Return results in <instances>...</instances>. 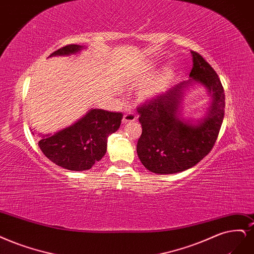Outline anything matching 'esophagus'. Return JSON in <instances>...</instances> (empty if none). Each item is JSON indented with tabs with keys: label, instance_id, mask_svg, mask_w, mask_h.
I'll return each instance as SVG.
<instances>
[{
	"label": "esophagus",
	"instance_id": "1",
	"mask_svg": "<svg viewBox=\"0 0 254 254\" xmlns=\"http://www.w3.org/2000/svg\"><path fill=\"white\" fill-rule=\"evenodd\" d=\"M137 119V116L134 112H127L123 117V123H129V122H134Z\"/></svg>",
	"mask_w": 254,
	"mask_h": 254
}]
</instances>
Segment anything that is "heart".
I'll return each mask as SVG.
<instances>
[{"label": "heart", "instance_id": "obj_1", "mask_svg": "<svg viewBox=\"0 0 254 254\" xmlns=\"http://www.w3.org/2000/svg\"><path fill=\"white\" fill-rule=\"evenodd\" d=\"M149 72H151V68H149ZM174 69L173 66L171 65H167L162 68L149 82L145 86H143L141 92H139L141 97L144 99H152L156 97V95L162 93L163 91H165V89L167 88L171 81Z\"/></svg>", "mask_w": 254, "mask_h": 254}]
</instances>
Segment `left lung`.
Segmentation results:
<instances>
[{"label":"left lung","mask_w":254,"mask_h":254,"mask_svg":"<svg viewBox=\"0 0 254 254\" xmlns=\"http://www.w3.org/2000/svg\"><path fill=\"white\" fill-rule=\"evenodd\" d=\"M193 66L187 82L177 85L137 108L142 124L136 152L142 164L156 174L178 173L193 167L215 144L225 113V92L220 77L204 58L191 51ZM199 83L211 93L206 117L193 122L180 118L182 93Z\"/></svg>","instance_id":"8db88e82"}]
</instances>
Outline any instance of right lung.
I'll return each instance as SVG.
<instances>
[{
	"instance_id": "obj_1",
	"label": "right lung",
	"mask_w": 254,
	"mask_h": 254,
	"mask_svg": "<svg viewBox=\"0 0 254 254\" xmlns=\"http://www.w3.org/2000/svg\"><path fill=\"white\" fill-rule=\"evenodd\" d=\"M83 48L81 45H67L49 57L70 56ZM122 118L121 112L90 109L72 125L54 134H43L39 147L60 167L71 171L88 170L106 153L107 137L120 128Z\"/></svg>"
}]
</instances>
